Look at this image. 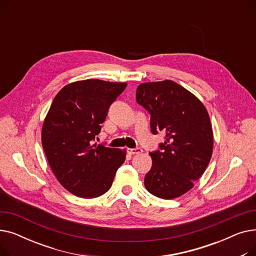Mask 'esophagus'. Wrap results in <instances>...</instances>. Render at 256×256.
<instances>
[{"label":"esophagus","mask_w":256,"mask_h":256,"mask_svg":"<svg viewBox=\"0 0 256 256\" xmlns=\"http://www.w3.org/2000/svg\"><path fill=\"white\" fill-rule=\"evenodd\" d=\"M143 150L141 148H139V147H137V148H128V152L130 154H141Z\"/></svg>","instance_id":"34e87169"}]
</instances>
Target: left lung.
I'll return each mask as SVG.
<instances>
[{"mask_svg":"<svg viewBox=\"0 0 256 256\" xmlns=\"http://www.w3.org/2000/svg\"><path fill=\"white\" fill-rule=\"evenodd\" d=\"M136 100L150 114L152 134L163 132L165 142L150 152L152 166L144 178L152 195L173 199L190 191L206 171L214 136L204 104L170 80L140 84Z\"/></svg>","mask_w":256,"mask_h":256,"instance_id":"8db88e82","label":"left lung"}]
</instances>
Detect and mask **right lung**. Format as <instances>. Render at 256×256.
<instances>
[{
  "label": "right lung",
  "mask_w": 256,
  "mask_h": 256,
  "mask_svg": "<svg viewBox=\"0 0 256 256\" xmlns=\"http://www.w3.org/2000/svg\"><path fill=\"white\" fill-rule=\"evenodd\" d=\"M126 83L98 78L64 86L44 118L42 143L59 182L72 194L96 198L110 189L126 150L92 144L111 104Z\"/></svg>",
  "instance_id": "1"
}]
</instances>
